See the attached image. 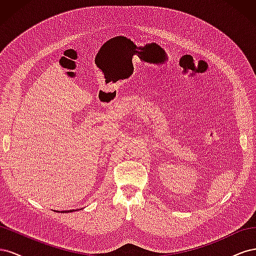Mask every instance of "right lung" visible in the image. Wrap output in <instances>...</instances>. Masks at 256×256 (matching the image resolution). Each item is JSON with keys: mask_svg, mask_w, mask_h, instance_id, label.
I'll list each match as a JSON object with an SVG mask.
<instances>
[{"mask_svg": "<svg viewBox=\"0 0 256 256\" xmlns=\"http://www.w3.org/2000/svg\"><path fill=\"white\" fill-rule=\"evenodd\" d=\"M76 212V209H70V210H65V212ZM56 212H60L58 210Z\"/></svg>", "mask_w": 256, "mask_h": 256, "instance_id": "obj_1", "label": "right lung"}]
</instances>
